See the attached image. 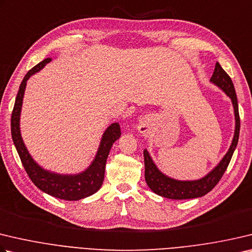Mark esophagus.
I'll list each match as a JSON object with an SVG mask.
<instances>
[{"label": "esophagus", "instance_id": "34e87169", "mask_svg": "<svg viewBox=\"0 0 252 252\" xmlns=\"http://www.w3.org/2000/svg\"><path fill=\"white\" fill-rule=\"evenodd\" d=\"M138 127H139V131L141 132V133H146V131H148V129H149L148 123L146 122H141Z\"/></svg>", "mask_w": 252, "mask_h": 252}]
</instances>
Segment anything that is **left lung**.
<instances>
[{"instance_id":"1","label":"left lung","mask_w":252,"mask_h":252,"mask_svg":"<svg viewBox=\"0 0 252 252\" xmlns=\"http://www.w3.org/2000/svg\"><path fill=\"white\" fill-rule=\"evenodd\" d=\"M210 81L218 86L219 88L223 90L228 97L231 99L232 106L235 109V119H236V127L235 135L232 139V143L229 150L226 153L225 157L219 162L218 165L214 170L208 173L205 177L197 181H177L174 178L164 175L162 172H159L157 165L153 163L149 152L144 150V166H145V181L146 184L152 189L155 194H158L162 197L171 198V199H189V198H197L209 193L215 186L220 181L223 173L226 172L229 162L234 154V151L239 139L240 131V118L239 110H238V100L235 91L234 84L231 78L228 76L227 72L222 69L219 63H216L215 66L214 74L210 78Z\"/></svg>"}]
</instances>
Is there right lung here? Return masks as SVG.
<instances>
[{"instance_id": "right-lung-1", "label": "right lung", "mask_w": 252, "mask_h": 252, "mask_svg": "<svg viewBox=\"0 0 252 252\" xmlns=\"http://www.w3.org/2000/svg\"><path fill=\"white\" fill-rule=\"evenodd\" d=\"M52 59L46 58L43 62L37 63V65L27 72L24 79L21 82L11 118L12 139L13 142H14L17 153L20 155L22 164L25 168L27 175L30 176L32 182L40 190H43L46 194L54 196L56 198L65 200H79L94 194L101 187L104 178V168H106V162L109 152H110L112 144L120 138L121 130L119 123H112L111 126H108V129L104 131L102 135L101 142H100L97 155H95L91 165L84 172L75 174V175H62V174L49 172L44 170L43 167H40L32 158L24 142H23L20 131V116L23 97H24L26 88V81L35 72L42 69Z\"/></svg>"}]
</instances>
